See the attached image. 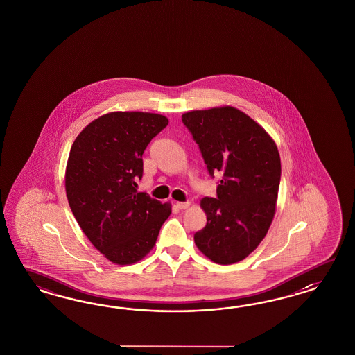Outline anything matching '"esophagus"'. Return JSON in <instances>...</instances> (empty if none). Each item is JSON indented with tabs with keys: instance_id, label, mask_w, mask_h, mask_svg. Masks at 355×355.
Instances as JSON below:
<instances>
[{
	"instance_id": "34e87169",
	"label": "esophagus",
	"mask_w": 355,
	"mask_h": 355,
	"mask_svg": "<svg viewBox=\"0 0 355 355\" xmlns=\"http://www.w3.org/2000/svg\"><path fill=\"white\" fill-rule=\"evenodd\" d=\"M189 205H190V202H177V203H175V207H177L178 209H186Z\"/></svg>"
}]
</instances>
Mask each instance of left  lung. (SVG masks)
Returning <instances> with one entry per match:
<instances>
[{"label": "left lung", "instance_id": "1", "mask_svg": "<svg viewBox=\"0 0 355 355\" xmlns=\"http://www.w3.org/2000/svg\"><path fill=\"white\" fill-rule=\"evenodd\" d=\"M182 122L209 175H223L216 198L200 202L207 225L193 234L195 245L217 264L241 261L258 248L275 216L281 180L276 143L233 107L193 110Z\"/></svg>", "mask_w": 355, "mask_h": 355}]
</instances>
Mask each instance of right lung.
Returning <instances> with one entry per match:
<instances>
[{"mask_svg": "<svg viewBox=\"0 0 355 355\" xmlns=\"http://www.w3.org/2000/svg\"><path fill=\"white\" fill-rule=\"evenodd\" d=\"M169 121L155 113L113 112L74 140L64 174L69 205L91 243L116 264H132L155 246L171 205L137 191L143 153Z\"/></svg>", "mask_w": 355, "mask_h": 355, "instance_id": "1", "label": "right lung"}]
</instances>
